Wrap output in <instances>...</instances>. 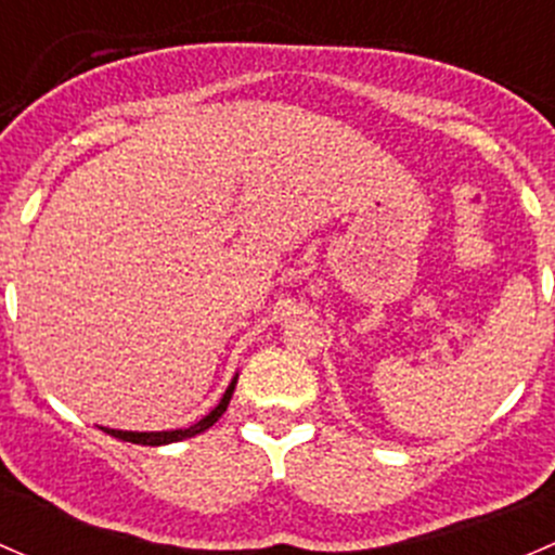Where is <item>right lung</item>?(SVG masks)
I'll return each mask as SVG.
<instances>
[{
  "label": "right lung",
  "instance_id": "obj_1",
  "mask_svg": "<svg viewBox=\"0 0 555 555\" xmlns=\"http://www.w3.org/2000/svg\"><path fill=\"white\" fill-rule=\"evenodd\" d=\"M236 382H238V373L233 376V382L228 384L225 395H222V400L217 402L215 408H211L209 413H206L201 422L190 424V427L184 429H164V433H128V429H106L102 427L106 435H112V438L117 440H126V443H137V446H169V443H179V440H188V438H195V435L206 433V429L211 427V424L217 422V418L222 416V413L228 411V402H231L233 397V389H236Z\"/></svg>",
  "mask_w": 555,
  "mask_h": 555
}]
</instances>
